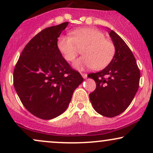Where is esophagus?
I'll return each mask as SVG.
<instances>
[{
	"mask_svg": "<svg viewBox=\"0 0 153 153\" xmlns=\"http://www.w3.org/2000/svg\"><path fill=\"white\" fill-rule=\"evenodd\" d=\"M81 75H82V77L83 78H86L87 76H88V75L86 74V73H81Z\"/></svg>",
	"mask_w": 153,
	"mask_h": 153,
	"instance_id": "esophagus-1",
	"label": "esophagus"
}]
</instances>
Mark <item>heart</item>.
I'll return each instance as SVG.
<instances>
[{"label":"heart","mask_w":153,"mask_h":153,"mask_svg":"<svg viewBox=\"0 0 153 153\" xmlns=\"http://www.w3.org/2000/svg\"><path fill=\"white\" fill-rule=\"evenodd\" d=\"M57 48L67 62H73L82 49L84 54L77 59L74 67L79 70H101L111 62L116 53L114 44L106 39L102 31L95 28H80L71 35H62L57 39Z\"/></svg>","instance_id":"b5f03b06"}]
</instances>
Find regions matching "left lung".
Wrapping results in <instances>:
<instances>
[{
  "mask_svg": "<svg viewBox=\"0 0 153 153\" xmlns=\"http://www.w3.org/2000/svg\"><path fill=\"white\" fill-rule=\"evenodd\" d=\"M109 35L116 47L113 59L101 71L88 75L96 88L89 94L91 102L98 113L114 117L130 105L139 88L140 71L127 45L114 31Z\"/></svg>",
  "mask_w": 153,
  "mask_h": 153,
  "instance_id": "8db88e82",
  "label": "left lung"
}]
</instances>
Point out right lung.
<instances>
[{
	"label": "right lung",
	"mask_w": 153,
	"mask_h": 153,
	"mask_svg": "<svg viewBox=\"0 0 153 153\" xmlns=\"http://www.w3.org/2000/svg\"><path fill=\"white\" fill-rule=\"evenodd\" d=\"M68 22L46 28L23 50L13 71V85L24 107L42 119L62 114L75 89L83 81L57 48V39Z\"/></svg>",
	"instance_id": "add662e5"
}]
</instances>
